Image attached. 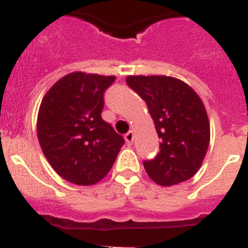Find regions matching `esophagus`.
<instances>
[{"label":"esophagus","mask_w":248,"mask_h":248,"mask_svg":"<svg viewBox=\"0 0 248 248\" xmlns=\"http://www.w3.org/2000/svg\"><path fill=\"white\" fill-rule=\"evenodd\" d=\"M125 141L128 144H133V141H134V132L133 130L125 134Z\"/></svg>","instance_id":"1"}]
</instances>
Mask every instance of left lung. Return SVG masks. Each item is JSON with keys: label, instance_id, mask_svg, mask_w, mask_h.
Instances as JSON below:
<instances>
[{"label": "left lung", "instance_id": "1", "mask_svg": "<svg viewBox=\"0 0 248 248\" xmlns=\"http://www.w3.org/2000/svg\"><path fill=\"white\" fill-rule=\"evenodd\" d=\"M126 84L147 103L162 140L155 158L144 162L149 178L162 187L192 178L202 166L211 138L200 95L173 76L129 75Z\"/></svg>", "mask_w": 248, "mask_h": 248}]
</instances>
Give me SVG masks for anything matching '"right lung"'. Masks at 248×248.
<instances>
[{"instance_id":"right-lung-1","label":"right lung","mask_w":248,"mask_h":248,"mask_svg":"<svg viewBox=\"0 0 248 248\" xmlns=\"http://www.w3.org/2000/svg\"><path fill=\"white\" fill-rule=\"evenodd\" d=\"M114 75L74 71L62 76L42 98L37 138L50 166L65 181L79 186L100 182L124 144L101 111L103 94Z\"/></svg>"}]
</instances>
